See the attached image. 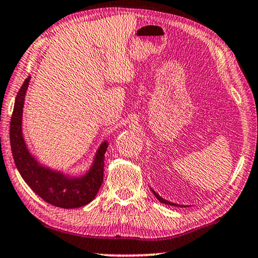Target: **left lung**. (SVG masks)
Wrapping results in <instances>:
<instances>
[{"label":"left lung","mask_w":258,"mask_h":258,"mask_svg":"<svg viewBox=\"0 0 258 258\" xmlns=\"http://www.w3.org/2000/svg\"><path fill=\"white\" fill-rule=\"evenodd\" d=\"M151 190H152V192H153V194H154V196H155V197H156V199H157V201H159L160 203L167 204V205H171V206H180V207H182V206H183V205H178V204H175V203H171V202H169V201H166V199H164V198H162V197H161V196H160V195H157V194H156V192H155V191H154V190L152 189V187H151Z\"/></svg>","instance_id":"obj_1"}]
</instances>
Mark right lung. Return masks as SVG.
Listing matches in <instances>:
<instances>
[{"label": "right lung", "instance_id": "obj_1", "mask_svg": "<svg viewBox=\"0 0 258 258\" xmlns=\"http://www.w3.org/2000/svg\"><path fill=\"white\" fill-rule=\"evenodd\" d=\"M30 81L31 76L18 91L10 121V145L15 164L22 178L43 201L61 209H79L94 201L102 185L109 141H102L90 167L81 175L56 170L40 163L30 152L23 136V109Z\"/></svg>", "mask_w": 258, "mask_h": 258}]
</instances>
